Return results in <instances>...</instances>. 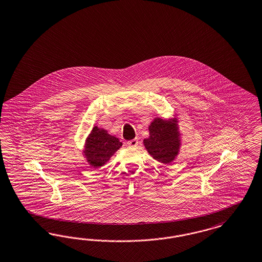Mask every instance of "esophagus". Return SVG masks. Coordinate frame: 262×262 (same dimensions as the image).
Returning <instances> with one entry per match:
<instances>
[{
	"instance_id": "obj_1",
	"label": "esophagus",
	"mask_w": 262,
	"mask_h": 262,
	"mask_svg": "<svg viewBox=\"0 0 262 262\" xmlns=\"http://www.w3.org/2000/svg\"><path fill=\"white\" fill-rule=\"evenodd\" d=\"M126 144L129 147H136L138 145V139L135 138V139H132V140H128L126 142Z\"/></svg>"
}]
</instances>
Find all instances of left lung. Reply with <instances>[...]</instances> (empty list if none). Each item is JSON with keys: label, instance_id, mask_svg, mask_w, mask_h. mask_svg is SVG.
<instances>
[{"label": "left lung", "instance_id": "8db88e82", "mask_svg": "<svg viewBox=\"0 0 262 262\" xmlns=\"http://www.w3.org/2000/svg\"><path fill=\"white\" fill-rule=\"evenodd\" d=\"M149 137L143 139V144L150 156L168 165L178 157L181 146V134L177 117L162 119L156 117L148 126Z\"/></svg>", "mask_w": 262, "mask_h": 262}]
</instances>
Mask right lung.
<instances>
[{
    "label": "right lung",
    "mask_w": 262,
    "mask_h": 262,
    "mask_svg": "<svg viewBox=\"0 0 262 262\" xmlns=\"http://www.w3.org/2000/svg\"><path fill=\"white\" fill-rule=\"evenodd\" d=\"M122 145L118 137L109 135L104 128L94 126L85 138L82 154L92 168H99L104 166Z\"/></svg>",
    "instance_id": "add662e5"
}]
</instances>
